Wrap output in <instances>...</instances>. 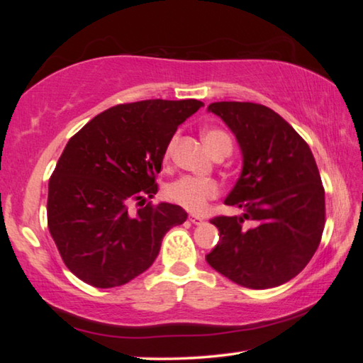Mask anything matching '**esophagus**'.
Wrapping results in <instances>:
<instances>
[{
  "instance_id": "1",
  "label": "esophagus",
  "mask_w": 363,
  "mask_h": 363,
  "mask_svg": "<svg viewBox=\"0 0 363 363\" xmlns=\"http://www.w3.org/2000/svg\"><path fill=\"white\" fill-rule=\"evenodd\" d=\"M189 220L192 224H195V225H200V224H203L205 223V219L203 218H200V216H194V214H190L189 216Z\"/></svg>"
}]
</instances>
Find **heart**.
Masks as SVG:
<instances>
[{
	"label": "heart",
	"mask_w": 363,
	"mask_h": 363,
	"mask_svg": "<svg viewBox=\"0 0 363 363\" xmlns=\"http://www.w3.org/2000/svg\"><path fill=\"white\" fill-rule=\"evenodd\" d=\"M203 143L206 149L213 155L214 152L219 150L220 147H229L232 149V140L229 134L211 128V130L203 131ZM173 140L168 145V153L173 149ZM219 194V186L216 181L208 179V177H195V176H184L181 179L171 184L167 190V195L171 201L181 205L186 210L192 213H200L206 208L208 200L216 199Z\"/></svg>",
	"instance_id": "obj_1"
}]
</instances>
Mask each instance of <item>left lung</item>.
<instances>
[{
	"mask_svg": "<svg viewBox=\"0 0 363 363\" xmlns=\"http://www.w3.org/2000/svg\"><path fill=\"white\" fill-rule=\"evenodd\" d=\"M208 112L233 133L243 164L224 200L242 214L211 219L219 242L206 262L245 288L279 286L307 266L322 238L325 190L314 155L290 123L261 104L213 102Z\"/></svg>",
	"mask_w": 363,
	"mask_h": 363,
	"instance_id": "obj_1",
	"label": "left lung"
}]
</instances>
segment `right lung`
Segmentation results:
<instances>
[{
  "instance_id": "right-lung-1",
  "label": "right lung",
  "mask_w": 363,
  "mask_h": 363,
  "mask_svg": "<svg viewBox=\"0 0 363 363\" xmlns=\"http://www.w3.org/2000/svg\"><path fill=\"white\" fill-rule=\"evenodd\" d=\"M200 107L196 99L121 104L67 143L49 179L48 225L65 266L84 284H128L152 266L164 233L187 219L164 201L136 214L130 205L153 199L169 140Z\"/></svg>"
}]
</instances>
